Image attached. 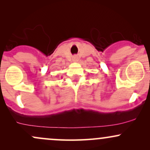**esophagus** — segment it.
<instances>
[{"instance_id":"34e87169","label":"esophagus","mask_w":150,"mask_h":150,"mask_svg":"<svg viewBox=\"0 0 150 150\" xmlns=\"http://www.w3.org/2000/svg\"><path fill=\"white\" fill-rule=\"evenodd\" d=\"M73 62H77V61H78V57H77V56H74L73 58Z\"/></svg>"}]
</instances>
